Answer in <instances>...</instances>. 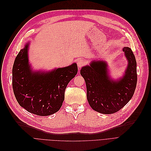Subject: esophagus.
Returning a JSON list of instances; mask_svg holds the SVG:
<instances>
[{
  "mask_svg": "<svg viewBox=\"0 0 151 151\" xmlns=\"http://www.w3.org/2000/svg\"><path fill=\"white\" fill-rule=\"evenodd\" d=\"M77 64L78 68L81 69L83 66H84V64H85V61L83 60H78Z\"/></svg>",
  "mask_w": 151,
  "mask_h": 151,
  "instance_id": "obj_1",
  "label": "esophagus"
}]
</instances>
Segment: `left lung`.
I'll list each match as a JSON object with an SVG mask.
<instances>
[{
	"instance_id": "obj_1",
	"label": "left lung",
	"mask_w": 151,
	"mask_h": 151,
	"mask_svg": "<svg viewBox=\"0 0 151 151\" xmlns=\"http://www.w3.org/2000/svg\"><path fill=\"white\" fill-rule=\"evenodd\" d=\"M128 64L122 78L116 81L109 78L107 64L93 61L82 67L81 74L87 86V97L91 108L99 113L113 114L124 107L132 98L137 83L136 61L129 47L123 48Z\"/></svg>"
}]
</instances>
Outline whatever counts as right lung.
Returning a JSON list of instances; mask_svg holds the SVG:
<instances>
[{"label": "right lung", "mask_w": 151, "mask_h": 151, "mask_svg": "<svg viewBox=\"0 0 151 151\" xmlns=\"http://www.w3.org/2000/svg\"><path fill=\"white\" fill-rule=\"evenodd\" d=\"M27 44L17 56L12 69V86L19 104L29 112L47 116L58 111L68 83L77 74L76 63L51 72L33 71Z\"/></svg>", "instance_id": "obj_1"}]
</instances>
